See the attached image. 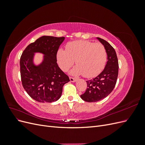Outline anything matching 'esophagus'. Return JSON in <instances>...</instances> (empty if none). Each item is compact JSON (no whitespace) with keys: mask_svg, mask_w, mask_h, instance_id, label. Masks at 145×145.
I'll list each match as a JSON object with an SVG mask.
<instances>
[{"mask_svg":"<svg viewBox=\"0 0 145 145\" xmlns=\"http://www.w3.org/2000/svg\"><path fill=\"white\" fill-rule=\"evenodd\" d=\"M69 79H70V81H71V82H76V78H74L69 77Z\"/></svg>","mask_w":145,"mask_h":145,"instance_id":"34e87169","label":"esophagus"}]
</instances>
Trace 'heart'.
<instances>
[{"mask_svg": "<svg viewBox=\"0 0 145 145\" xmlns=\"http://www.w3.org/2000/svg\"><path fill=\"white\" fill-rule=\"evenodd\" d=\"M57 59L60 68L66 71L74 63L77 64L71 71L74 76L84 75L90 78L97 76L106 63L107 53L101 43L86 40L68 43L66 50L59 49Z\"/></svg>", "mask_w": 145, "mask_h": 145, "instance_id": "1", "label": "heart"}]
</instances>
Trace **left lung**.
Here are the masks:
<instances>
[{
  "label": "left lung",
  "mask_w": 145,
  "mask_h": 145,
  "mask_svg": "<svg viewBox=\"0 0 145 145\" xmlns=\"http://www.w3.org/2000/svg\"><path fill=\"white\" fill-rule=\"evenodd\" d=\"M97 39L105 48L107 53L106 66L99 76L86 81L87 88L80 97L87 102H95L106 97L116 86L118 72V63L115 50L103 39Z\"/></svg>",
  "instance_id": "8db88e82"
}]
</instances>
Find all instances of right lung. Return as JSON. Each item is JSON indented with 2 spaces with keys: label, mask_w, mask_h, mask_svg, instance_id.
Returning <instances> with one entry per match:
<instances>
[{
  "label": "right lung",
  "mask_w": 145,
  "mask_h": 145,
  "mask_svg": "<svg viewBox=\"0 0 145 145\" xmlns=\"http://www.w3.org/2000/svg\"><path fill=\"white\" fill-rule=\"evenodd\" d=\"M65 37L43 36L27 46L20 60L22 85L28 94L42 103H52L62 95L63 85L69 82L68 76L57 63V52ZM43 55L42 62L33 63L35 53Z\"/></svg>",
  "instance_id": "1"
}]
</instances>
